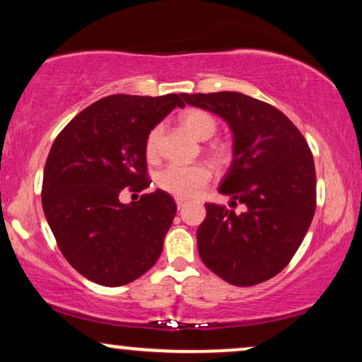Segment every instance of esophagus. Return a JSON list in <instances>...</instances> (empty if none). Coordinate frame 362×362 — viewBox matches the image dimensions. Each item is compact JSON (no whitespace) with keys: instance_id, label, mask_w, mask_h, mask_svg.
<instances>
[{"instance_id":"1","label":"esophagus","mask_w":362,"mask_h":362,"mask_svg":"<svg viewBox=\"0 0 362 362\" xmlns=\"http://www.w3.org/2000/svg\"><path fill=\"white\" fill-rule=\"evenodd\" d=\"M175 202H177V207H178V209H182V207H184V206L187 204L185 199H180V197H177V199H175Z\"/></svg>"}]
</instances>
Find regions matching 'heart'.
Wrapping results in <instances>:
<instances>
[{
  "label": "heart",
  "instance_id": "obj_1",
  "mask_svg": "<svg viewBox=\"0 0 362 362\" xmlns=\"http://www.w3.org/2000/svg\"><path fill=\"white\" fill-rule=\"evenodd\" d=\"M178 120L190 134L201 141L211 139L218 131V120L214 119V115L201 109L185 110L184 114H180ZM161 136H163V126L161 124H158L148 132L146 141H144V153H146L148 160H156L158 155H160ZM204 149L211 161L221 168L228 167L233 160V148H231V144L224 143V141H213V143L206 144ZM211 177H213L211 170L202 163H172L158 173V185H160L161 190L175 195V197L190 199L207 187Z\"/></svg>",
  "mask_w": 362,
  "mask_h": 362
}]
</instances>
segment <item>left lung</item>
<instances>
[{
    "mask_svg": "<svg viewBox=\"0 0 362 362\" xmlns=\"http://www.w3.org/2000/svg\"><path fill=\"white\" fill-rule=\"evenodd\" d=\"M187 103L230 124L235 158L219 192L231 207L207 202L197 230L199 255L230 284L248 286L277 276L289 264L317 209V173L311 149L279 109L238 91L182 93Z\"/></svg>",
    "mask_w": 362,
    "mask_h": 362,
    "instance_id": "8db88e82",
    "label": "left lung"
}]
</instances>
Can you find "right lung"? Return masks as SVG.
I'll return each instance as SVG.
<instances>
[{
	"mask_svg": "<svg viewBox=\"0 0 362 362\" xmlns=\"http://www.w3.org/2000/svg\"><path fill=\"white\" fill-rule=\"evenodd\" d=\"M182 95H110L91 103L54 141L44 167L42 207L64 259L86 279L117 288L148 272L163 250L177 204L156 190L122 204L124 189L151 184L144 141Z\"/></svg>",
	"mask_w": 362,
	"mask_h": 362,
	"instance_id": "add662e5",
	"label": "right lung"
}]
</instances>
